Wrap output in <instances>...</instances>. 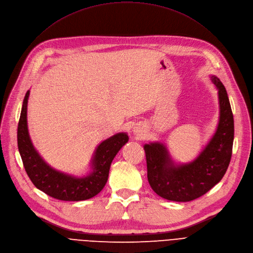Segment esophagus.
<instances>
[{
    "label": "esophagus",
    "instance_id": "34e87169",
    "mask_svg": "<svg viewBox=\"0 0 253 253\" xmlns=\"http://www.w3.org/2000/svg\"><path fill=\"white\" fill-rule=\"evenodd\" d=\"M134 134L137 136H142L143 135V129L140 127H134Z\"/></svg>",
    "mask_w": 253,
    "mask_h": 253
}]
</instances>
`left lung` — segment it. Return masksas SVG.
Segmentation results:
<instances>
[{
    "label": "left lung",
    "instance_id": "obj_1",
    "mask_svg": "<svg viewBox=\"0 0 253 253\" xmlns=\"http://www.w3.org/2000/svg\"><path fill=\"white\" fill-rule=\"evenodd\" d=\"M211 81L218 90V125L194 161L176 164L162 142H150L143 146L148 182L155 194L166 200L189 202L202 197L220 181L230 165L234 142L232 108L219 78L212 75Z\"/></svg>",
    "mask_w": 253,
    "mask_h": 253
}]
</instances>
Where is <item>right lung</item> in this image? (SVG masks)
Returning a JSON list of instances; mask_svg holds the SVG:
<instances>
[{"label":"right lung","instance_id":"right-lung-1","mask_svg":"<svg viewBox=\"0 0 253 253\" xmlns=\"http://www.w3.org/2000/svg\"><path fill=\"white\" fill-rule=\"evenodd\" d=\"M30 90L22 102L17 127V144L26 172L33 184L46 195L61 201L88 200L104 188L110 166L117 152L128 141L126 133H118L101 142L90 162V171L82 177L70 175L48 165L36 150L28 128V101Z\"/></svg>","mask_w":253,"mask_h":253}]
</instances>
